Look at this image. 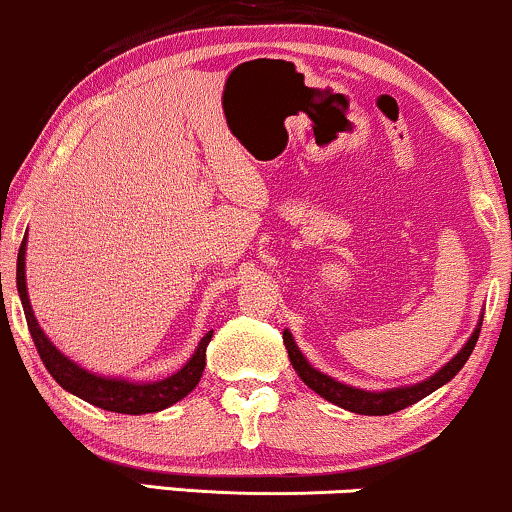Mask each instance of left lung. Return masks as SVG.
<instances>
[{
  "mask_svg": "<svg viewBox=\"0 0 512 512\" xmlns=\"http://www.w3.org/2000/svg\"><path fill=\"white\" fill-rule=\"evenodd\" d=\"M479 331H482V317H479V322L474 326L472 336L467 338L465 346L460 348L441 369H436L432 377L417 381V384L396 386V389H384V391L357 389V386L343 384V381H336L334 377H329V374L319 372V369L312 367L310 362H307V357L300 353V348L295 346L293 334L288 329L283 331V343H286L288 357H291V365L295 372H298V377L303 379L312 391L319 393L324 400H329V403H334L343 410L357 412V415H391V412L408 408V405L417 403V400H422L424 396H429V393L441 389L443 384H448V381L463 369L467 357L472 355L474 346H477Z\"/></svg>",
  "mask_w": 512,
  "mask_h": 512,
  "instance_id": "8db88e82",
  "label": "left lung"
}]
</instances>
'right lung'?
I'll use <instances>...</instances> for the list:
<instances>
[{
	"label": "right lung",
	"mask_w": 512,
	"mask_h": 512,
	"mask_svg": "<svg viewBox=\"0 0 512 512\" xmlns=\"http://www.w3.org/2000/svg\"><path fill=\"white\" fill-rule=\"evenodd\" d=\"M26 245L28 236L23 238L21 250H18V262H16V288L21 295L23 312H26V322L33 336L35 348L45 362L47 372L52 374L54 381L66 389L73 396L83 398L85 403L95 405V408L109 410V412H121V415H145V412H159L169 405L178 403L181 398H186L190 391L195 389L197 381H200L202 372H205V353L209 341H212L214 331H209L200 338L195 353L190 355V360L183 365L178 372L171 377L159 379V381H133V379H121V377H104V374L90 372V369L80 367L78 362H73L71 357H66L61 350L49 341L45 329L35 319L33 305L28 298V286H26Z\"/></svg>",
	"instance_id": "add662e5"
}]
</instances>
